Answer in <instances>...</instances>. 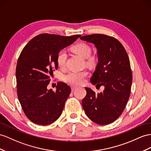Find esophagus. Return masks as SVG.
I'll return each mask as SVG.
<instances>
[{
    "label": "esophagus",
    "mask_w": 151,
    "mask_h": 151,
    "mask_svg": "<svg viewBox=\"0 0 151 151\" xmlns=\"http://www.w3.org/2000/svg\"><path fill=\"white\" fill-rule=\"evenodd\" d=\"M71 90L72 91H74L75 89H76V88H77L76 86H71Z\"/></svg>",
    "instance_id": "obj_1"
}]
</instances>
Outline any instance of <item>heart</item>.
<instances>
[{
  "label": "heart",
  "mask_w": 151,
  "mask_h": 151,
  "mask_svg": "<svg viewBox=\"0 0 151 151\" xmlns=\"http://www.w3.org/2000/svg\"><path fill=\"white\" fill-rule=\"evenodd\" d=\"M72 50L75 53L81 56L84 59H87V63L88 64H92L94 63V59L91 57V48L87 44L84 42L78 43L71 48ZM67 59V53L65 50H61L58 53L57 57V64L60 68H64ZM88 75V72L87 71H73L69 72L65 74L63 79L69 83L73 85H80L83 82L85 78Z\"/></svg>",
  "instance_id": "1"
}]
</instances>
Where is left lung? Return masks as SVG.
Wrapping results in <instances>:
<instances>
[{
  "mask_svg": "<svg viewBox=\"0 0 151 151\" xmlns=\"http://www.w3.org/2000/svg\"><path fill=\"white\" fill-rule=\"evenodd\" d=\"M80 39L94 44L97 49L98 63L91 82L105 87L98 94L86 87L83 109L94 122L109 124L122 114L129 98L133 78L128 55L122 45L113 37L96 34Z\"/></svg>",
  "mask_w": 151,
  "mask_h": 151,
  "instance_id": "left-lung-1",
  "label": "left lung"
}]
</instances>
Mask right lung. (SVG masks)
<instances>
[{
	"label": "right lung",
	"mask_w": 151,
	"mask_h": 151,
	"mask_svg": "<svg viewBox=\"0 0 151 151\" xmlns=\"http://www.w3.org/2000/svg\"><path fill=\"white\" fill-rule=\"evenodd\" d=\"M80 36L40 34L22 50L16 69L18 98L25 115L36 124H50L62 114L71 88L61 82L55 92L47 86L58 68V53Z\"/></svg>",
	"instance_id": "add662e5"
}]
</instances>
